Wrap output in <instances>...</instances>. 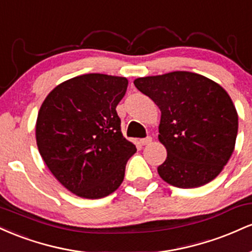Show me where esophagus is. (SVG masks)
<instances>
[{
	"mask_svg": "<svg viewBox=\"0 0 252 252\" xmlns=\"http://www.w3.org/2000/svg\"><path fill=\"white\" fill-rule=\"evenodd\" d=\"M152 141H153V138L150 137V136H147V137L142 138V140H141L140 142H141V144H142V146H147V144L152 143Z\"/></svg>",
	"mask_w": 252,
	"mask_h": 252,
	"instance_id": "esophagus-1",
	"label": "esophagus"
}]
</instances>
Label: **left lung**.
I'll list each match as a JSON object with an SVG mask.
<instances>
[{
  "mask_svg": "<svg viewBox=\"0 0 252 252\" xmlns=\"http://www.w3.org/2000/svg\"><path fill=\"white\" fill-rule=\"evenodd\" d=\"M138 91L161 110L158 140L167 158L158 167L164 181L195 189L212 181L235 149L238 115L219 84L186 71L135 79Z\"/></svg>",
  "mask_w": 252,
  "mask_h": 252,
  "instance_id": "8db88e82",
  "label": "left lung"
}]
</instances>
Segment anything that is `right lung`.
<instances>
[{
  "mask_svg": "<svg viewBox=\"0 0 252 252\" xmlns=\"http://www.w3.org/2000/svg\"><path fill=\"white\" fill-rule=\"evenodd\" d=\"M126 88V78L83 74L52 90L40 108V155L57 180L78 196L104 198L122 184L136 152L121 131L116 111Z\"/></svg>",
  "mask_w": 252,
  "mask_h": 252,
  "instance_id": "add662e5",
  "label": "right lung"
}]
</instances>
